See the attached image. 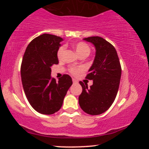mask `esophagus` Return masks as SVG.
Returning a JSON list of instances; mask_svg holds the SVG:
<instances>
[{
    "label": "esophagus",
    "instance_id": "esophagus-1",
    "mask_svg": "<svg viewBox=\"0 0 149 149\" xmlns=\"http://www.w3.org/2000/svg\"><path fill=\"white\" fill-rule=\"evenodd\" d=\"M73 83H78V81L76 79H74V78H73Z\"/></svg>",
    "mask_w": 149,
    "mask_h": 149
}]
</instances>
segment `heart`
Wrapping results in <instances>:
<instances>
[{"label": "heart", "instance_id": "obj_1", "mask_svg": "<svg viewBox=\"0 0 149 149\" xmlns=\"http://www.w3.org/2000/svg\"><path fill=\"white\" fill-rule=\"evenodd\" d=\"M73 47H74L75 50L77 54H78V56L81 57V56H88L90 54V47H89L88 44H86L84 42H76L73 45ZM65 51V46L62 45L58 49L57 55L58 59H61L64 55V53ZM83 69L82 67H76V66H73L69 69L70 72L72 73L73 75H76L79 74L80 73H81L83 71Z\"/></svg>", "mask_w": 149, "mask_h": 149}]
</instances>
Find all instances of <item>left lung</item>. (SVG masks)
Masks as SVG:
<instances>
[{"label": "left lung", "mask_w": 149, "mask_h": 149, "mask_svg": "<svg viewBox=\"0 0 149 149\" xmlns=\"http://www.w3.org/2000/svg\"><path fill=\"white\" fill-rule=\"evenodd\" d=\"M83 40L93 44L96 54L86 78L93 80L90 88L80 81L83 91L78 98L82 110L90 115H100L110 108L119 88L121 66L115 47L102 37Z\"/></svg>", "instance_id": "left-lung-1"}]
</instances>
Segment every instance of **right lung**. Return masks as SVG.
Wrapping results in <instances>:
<instances>
[{
    "label": "right lung",
    "mask_w": 149,
    "mask_h": 149,
    "mask_svg": "<svg viewBox=\"0 0 149 149\" xmlns=\"http://www.w3.org/2000/svg\"><path fill=\"white\" fill-rule=\"evenodd\" d=\"M61 37L44 33L27 46L21 65L24 91L31 107L40 113L51 115L62 106L72 79L64 75L56 81L51 77V66L58 64L57 50Z\"/></svg>",
    "instance_id": "obj_1"
}]
</instances>
